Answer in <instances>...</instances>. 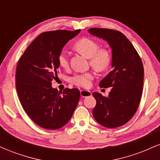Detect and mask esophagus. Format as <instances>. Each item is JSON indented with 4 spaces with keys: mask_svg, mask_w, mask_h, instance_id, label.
I'll list each match as a JSON object with an SVG mask.
<instances>
[{
    "mask_svg": "<svg viewBox=\"0 0 160 160\" xmlns=\"http://www.w3.org/2000/svg\"><path fill=\"white\" fill-rule=\"evenodd\" d=\"M80 95H81L82 98H86V97L92 95V92L89 90H80Z\"/></svg>",
    "mask_w": 160,
    "mask_h": 160,
    "instance_id": "34e87169",
    "label": "esophagus"
}]
</instances>
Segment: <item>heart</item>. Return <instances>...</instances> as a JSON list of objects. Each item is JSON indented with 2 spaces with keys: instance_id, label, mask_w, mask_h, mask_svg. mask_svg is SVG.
I'll use <instances>...</instances> for the list:
<instances>
[{
  "instance_id": "1",
  "label": "heart",
  "mask_w": 160,
  "mask_h": 160,
  "mask_svg": "<svg viewBox=\"0 0 160 160\" xmlns=\"http://www.w3.org/2000/svg\"><path fill=\"white\" fill-rule=\"evenodd\" d=\"M75 48L86 58H89V64L97 71H103L108 68L111 62V55L104 49H99V46L95 40L89 38H82L76 42ZM58 62L62 68L69 66L68 54L63 50L58 55ZM94 78V74L91 71L75 74L70 78L73 85L82 88H88Z\"/></svg>"
}]
</instances>
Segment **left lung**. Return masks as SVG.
Instances as JSON below:
<instances>
[{
    "label": "left lung",
    "mask_w": 160,
    "mask_h": 160,
    "mask_svg": "<svg viewBox=\"0 0 160 160\" xmlns=\"http://www.w3.org/2000/svg\"><path fill=\"white\" fill-rule=\"evenodd\" d=\"M92 35L102 38L112 49V71L99 82L100 87H111L108 97L93 92L96 105L95 120L107 128L126 124L137 111L142 95L144 67L136 49L122 33L113 29L93 28Z\"/></svg>",
    "instance_id": "left-lung-1"
}]
</instances>
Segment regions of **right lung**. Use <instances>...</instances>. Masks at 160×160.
<instances>
[{"label": "right lung", "mask_w": 160, "mask_h": 160, "mask_svg": "<svg viewBox=\"0 0 160 160\" xmlns=\"http://www.w3.org/2000/svg\"><path fill=\"white\" fill-rule=\"evenodd\" d=\"M80 30H57L40 34L27 47L16 67V86L24 111L37 125L58 129L67 124L78 105V89L63 92L52 87L58 78V55Z\"/></svg>", "instance_id": "1"}]
</instances>
